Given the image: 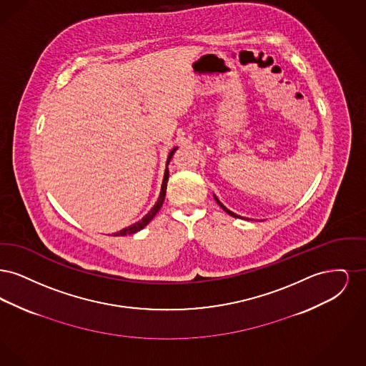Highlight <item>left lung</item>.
Returning <instances> with one entry per match:
<instances>
[{"label":"left lung","mask_w":366,"mask_h":366,"mask_svg":"<svg viewBox=\"0 0 366 366\" xmlns=\"http://www.w3.org/2000/svg\"><path fill=\"white\" fill-rule=\"evenodd\" d=\"M214 199H215V202H217V203H218V204H219V207H221V209H224V211H225V212H227V214H229V215H230V217H234V218H242V219H245V218H244V217H242V215H237V214H234V212H233V211H230V209H227V207H225V206H224V204H222V203H221V202H219V199H218V197H217V196H215V194H214ZM247 219H248V218H247Z\"/></svg>","instance_id":"obj_1"}]
</instances>
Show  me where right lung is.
<instances>
[{"instance_id": "obj_1", "label": "right lung", "mask_w": 366, "mask_h": 366, "mask_svg": "<svg viewBox=\"0 0 366 366\" xmlns=\"http://www.w3.org/2000/svg\"><path fill=\"white\" fill-rule=\"evenodd\" d=\"M177 148H178V147H174V148L170 151L169 157H167V162H166V170H164L163 181H162V188H160V193H159V197H157V202L155 203V206H154L152 209H149V211H148V214H145V215L139 219V222H136V224H133V225H130V227H123L122 230H119V232L114 233L112 236H126V234L137 233V232H139L141 229H144V227H147V225L154 219V217L157 215V211L160 209L162 204H163V202H164L166 189H167V181H169V167H167V166H169V163H170V159H172L173 155H174Z\"/></svg>"}]
</instances>
